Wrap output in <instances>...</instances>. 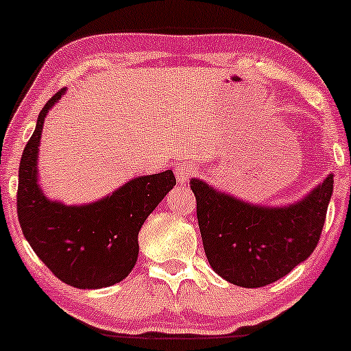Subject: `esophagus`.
Wrapping results in <instances>:
<instances>
[{
	"mask_svg": "<svg viewBox=\"0 0 351 351\" xmlns=\"http://www.w3.org/2000/svg\"><path fill=\"white\" fill-rule=\"evenodd\" d=\"M177 180H179V184H186L191 177H195L196 174H198V167L193 166V165H182L177 167Z\"/></svg>",
	"mask_w": 351,
	"mask_h": 351,
	"instance_id": "1",
	"label": "esophagus"
}]
</instances>
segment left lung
<instances>
[{"mask_svg":"<svg viewBox=\"0 0 351 351\" xmlns=\"http://www.w3.org/2000/svg\"><path fill=\"white\" fill-rule=\"evenodd\" d=\"M190 186L206 257L232 285L262 287L306 261L319 241L332 196L334 176L294 204H249L217 191L199 179Z\"/></svg>","mask_w":351,"mask_h":351,"instance_id":"1","label":"left lung"}]
</instances>
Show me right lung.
<instances>
[{
	"label": "right lung",
	"instance_id": "obj_1",
	"mask_svg": "<svg viewBox=\"0 0 351 351\" xmlns=\"http://www.w3.org/2000/svg\"><path fill=\"white\" fill-rule=\"evenodd\" d=\"M64 94L65 88L47 100L23 148L17 215L23 237L60 281L78 289H100L131 273L138 256V232L174 189L176 177L172 171L137 177L112 195L83 206L47 199L38 185V150L47 110Z\"/></svg>",
	"mask_w": 351,
	"mask_h": 351
}]
</instances>
